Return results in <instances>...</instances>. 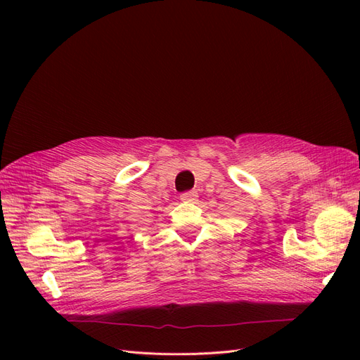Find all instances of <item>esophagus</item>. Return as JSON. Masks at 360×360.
<instances>
[{
	"mask_svg": "<svg viewBox=\"0 0 360 360\" xmlns=\"http://www.w3.org/2000/svg\"><path fill=\"white\" fill-rule=\"evenodd\" d=\"M180 200L181 201H186V202H195L198 200V192L197 191H189V192H184L180 195Z\"/></svg>",
	"mask_w": 360,
	"mask_h": 360,
	"instance_id": "esophagus-1",
	"label": "esophagus"
}]
</instances>
